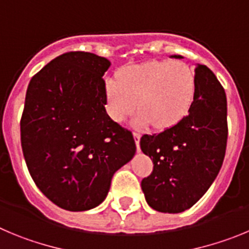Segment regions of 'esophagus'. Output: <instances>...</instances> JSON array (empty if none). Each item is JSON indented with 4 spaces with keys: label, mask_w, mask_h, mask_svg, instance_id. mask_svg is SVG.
<instances>
[{
    "label": "esophagus",
    "mask_w": 249,
    "mask_h": 249,
    "mask_svg": "<svg viewBox=\"0 0 249 249\" xmlns=\"http://www.w3.org/2000/svg\"><path fill=\"white\" fill-rule=\"evenodd\" d=\"M140 138L141 134L139 131H134V139H135V144L136 147H138V151H140Z\"/></svg>",
    "instance_id": "1"
}]
</instances>
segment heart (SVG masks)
Returning <instances> with one entry per match:
<instances>
[{"mask_svg":"<svg viewBox=\"0 0 249 249\" xmlns=\"http://www.w3.org/2000/svg\"><path fill=\"white\" fill-rule=\"evenodd\" d=\"M105 90L113 120L124 122L138 107L136 124L166 129L189 114L197 86L195 73L182 62H149L125 67L119 79L107 82Z\"/></svg>","mask_w":249,"mask_h":249,"instance_id":"1","label":"heart"}]
</instances>
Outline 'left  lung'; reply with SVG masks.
<instances>
[{
  "label": "left lung",
  "instance_id": "1",
  "mask_svg": "<svg viewBox=\"0 0 249 249\" xmlns=\"http://www.w3.org/2000/svg\"><path fill=\"white\" fill-rule=\"evenodd\" d=\"M181 58L180 55H174ZM196 97L189 114L159 134H145L140 147L154 163L141 189L150 207L178 213L206 194L222 166L227 146V98L210 68L195 69Z\"/></svg>",
  "mask_w": 249,
  "mask_h": 249
}]
</instances>
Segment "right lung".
Listing matches in <instances>:
<instances>
[{
  "mask_svg": "<svg viewBox=\"0 0 249 249\" xmlns=\"http://www.w3.org/2000/svg\"><path fill=\"white\" fill-rule=\"evenodd\" d=\"M107 58L68 52L31 79L21 118L27 167L42 194L68 211L104 201L116 170L136 151L131 131L105 110Z\"/></svg>",
  "mask_w": 249,
  "mask_h": 249,
  "instance_id": "obj_1",
  "label": "right lung"
}]
</instances>
